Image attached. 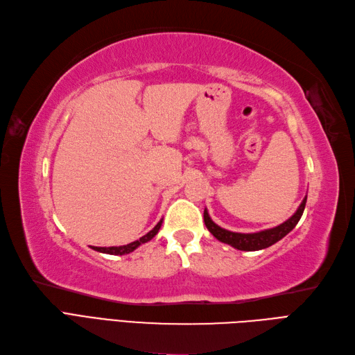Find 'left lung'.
<instances>
[{
  "mask_svg": "<svg viewBox=\"0 0 355 355\" xmlns=\"http://www.w3.org/2000/svg\"><path fill=\"white\" fill-rule=\"evenodd\" d=\"M305 202H307V197L302 200V202L300 204L298 210L294 213V216L289 217L282 225H279L272 229H266L261 232H255V234H238V232H230V230H226L223 227L217 226L210 218L207 209L204 210V223H205L207 229L211 232V235L216 239H218L220 242L227 243V245L234 247L236 250H241V251H259V250H264L267 247H272L273 243H276L277 241L286 236L289 232L297 226V223L300 222V218L304 213Z\"/></svg>",
  "mask_w": 355,
  "mask_h": 355,
  "instance_id": "obj_1",
  "label": "left lung"
}]
</instances>
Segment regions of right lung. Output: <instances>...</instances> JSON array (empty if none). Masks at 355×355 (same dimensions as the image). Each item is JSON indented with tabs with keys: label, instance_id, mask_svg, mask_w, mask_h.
<instances>
[{
	"label": "right lung",
	"instance_id": "obj_1",
	"mask_svg": "<svg viewBox=\"0 0 355 355\" xmlns=\"http://www.w3.org/2000/svg\"><path fill=\"white\" fill-rule=\"evenodd\" d=\"M162 223H163V220H160V222H158V223L155 225V227H154L153 230H150L148 234L144 235V236L139 238L138 241H133V242L128 243V245H121V247H92V250L104 252V254H112V255L129 254V252H132L133 250H137L139 245H142V243L151 241V239L158 234V230H160V227H162Z\"/></svg>",
	"mask_w": 355,
	"mask_h": 355
}]
</instances>
